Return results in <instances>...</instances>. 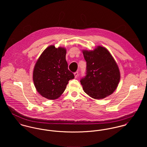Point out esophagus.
Listing matches in <instances>:
<instances>
[{"label": "esophagus", "instance_id": "esophagus-1", "mask_svg": "<svg viewBox=\"0 0 147 147\" xmlns=\"http://www.w3.org/2000/svg\"><path fill=\"white\" fill-rule=\"evenodd\" d=\"M74 75H75V78H77L78 76V75H79V72H78V71L75 72L74 73Z\"/></svg>", "mask_w": 147, "mask_h": 147}]
</instances>
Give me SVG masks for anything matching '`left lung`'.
I'll return each mask as SVG.
<instances>
[{"label": "left lung", "mask_w": 147, "mask_h": 147, "mask_svg": "<svg viewBox=\"0 0 147 147\" xmlns=\"http://www.w3.org/2000/svg\"><path fill=\"white\" fill-rule=\"evenodd\" d=\"M83 53L86 62V75L80 80L84 92L98 100L111 94L121 78L118 66L112 55L100 46L94 50H83Z\"/></svg>", "instance_id": "left-lung-1"}]
</instances>
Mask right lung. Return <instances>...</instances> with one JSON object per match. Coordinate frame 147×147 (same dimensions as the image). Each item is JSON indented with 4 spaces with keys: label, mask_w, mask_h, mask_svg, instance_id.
Wrapping results in <instances>:
<instances>
[{
    "label": "right lung",
    "mask_w": 147,
    "mask_h": 147,
    "mask_svg": "<svg viewBox=\"0 0 147 147\" xmlns=\"http://www.w3.org/2000/svg\"><path fill=\"white\" fill-rule=\"evenodd\" d=\"M65 55V49L51 45L43 51L35 64L33 74L34 86L37 92L47 99L59 97L68 81L75 78L68 69Z\"/></svg>",
    "instance_id": "right-lung-1"
}]
</instances>
